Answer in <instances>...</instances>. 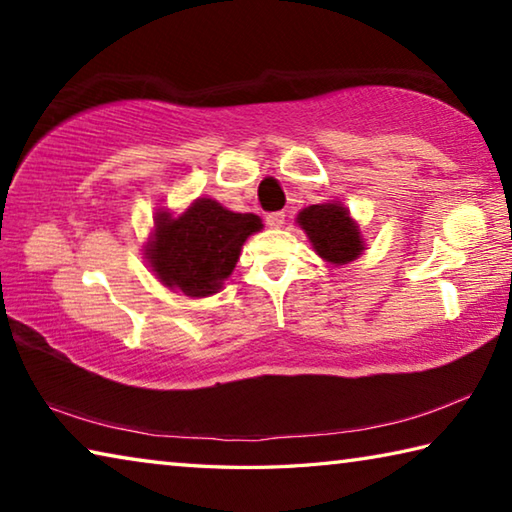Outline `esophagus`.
I'll list each match as a JSON object with an SVG mask.
<instances>
[{"mask_svg":"<svg viewBox=\"0 0 512 512\" xmlns=\"http://www.w3.org/2000/svg\"><path fill=\"white\" fill-rule=\"evenodd\" d=\"M266 223L271 225V228H282L284 212H271V214H266Z\"/></svg>","mask_w":512,"mask_h":512,"instance_id":"34e87169","label":"esophagus"}]
</instances>
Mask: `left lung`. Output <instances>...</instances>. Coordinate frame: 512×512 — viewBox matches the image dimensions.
Listing matches in <instances>:
<instances>
[{"label":"left lung","instance_id":"obj_1","mask_svg":"<svg viewBox=\"0 0 512 512\" xmlns=\"http://www.w3.org/2000/svg\"><path fill=\"white\" fill-rule=\"evenodd\" d=\"M298 223L307 232L316 253L332 264H348L361 255L363 241L359 225L339 203L311 205L298 214Z\"/></svg>","mask_w":512,"mask_h":512}]
</instances>
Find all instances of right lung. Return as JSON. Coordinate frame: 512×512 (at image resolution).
I'll list each match as a JSON object with an SVG mask.
<instances>
[{"label": "right lung", "instance_id": "obj_1", "mask_svg": "<svg viewBox=\"0 0 512 512\" xmlns=\"http://www.w3.org/2000/svg\"><path fill=\"white\" fill-rule=\"evenodd\" d=\"M262 230L255 214H235L212 198H198L189 210L171 219L160 212L149 248V262L160 282L192 298L212 296L235 268L241 246Z\"/></svg>", "mask_w": 512, "mask_h": 512}]
</instances>
